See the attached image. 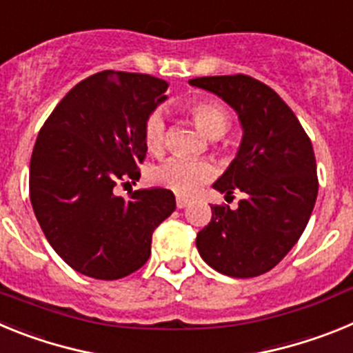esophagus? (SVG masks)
Here are the masks:
<instances>
[{"instance_id": "34e87169", "label": "esophagus", "mask_w": 353, "mask_h": 353, "mask_svg": "<svg viewBox=\"0 0 353 353\" xmlns=\"http://www.w3.org/2000/svg\"><path fill=\"white\" fill-rule=\"evenodd\" d=\"M187 205H189V199L183 198V196H176V207L183 208V207H187Z\"/></svg>"}]
</instances>
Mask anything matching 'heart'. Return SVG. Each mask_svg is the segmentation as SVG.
Instances as JSON below:
<instances>
[{
	"label": "heart",
	"mask_w": 353,
	"mask_h": 353,
	"mask_svg": "<svg viewBox=\"0 0 353 353\" xmlns=\"http://www.w3.org/2000/svg\"><path fill=\"white\" fill-rule=\"evenodd\" d=\"M196 125L208 138H221L232 125L230 111L223 102L215 99H199L187 105ZM145 145L150 152L159 154L166 143V121L161 113H152L145 121L143 129ZM214 176L210 162L191 161L183 157H171L155 171V180L179 194H192L199 187Z\"/></svg>",
	"instance_id": "obj_1"
}]
</instances>
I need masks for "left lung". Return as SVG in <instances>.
Instances as JSON below:
<instances>
[{
	"mask_svg": "<svg viewBox=\"0 0 353 353\" xmlns=\"http://www.w3.org/2000/svg\"><path fill=\"white\" fill-rule=\"evenodd\" d=\"M189 83L232 105L244 129L230 168L214 189L239 208L212 205V219L196 236L205 261L232 277H256L274 269L297 244L318 194L313 145L281 97L245 74L196 77Z\"/></svg>",
	"mask_w": 353,
	"mask_h": 353,
	"instance_id": "8db88e82",
	"label": "left lung"
}]
</instances>
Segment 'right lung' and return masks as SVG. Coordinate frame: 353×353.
Listing matches in <instances>:
<instances>
[{
	"mask_svg": "<svg viewBox=\"0 0 353 353\" xmlns=\"http://www.w3.org/2000/svg\"><path fill=\"white\" fill-rule=\"evenodd\" d=\"M170 84L102 70L77 83L40 129L30 162V199L43 235L72 269L113 281L141 269L155 228L176 208L168 189L114 194L136 182L146 157V118Z\"/></svg>",
	"mask_w": 353,
	"mask_h": 353,
	"instance_id": "add662e5",
	"label": "right lung"
}]
</instances>
